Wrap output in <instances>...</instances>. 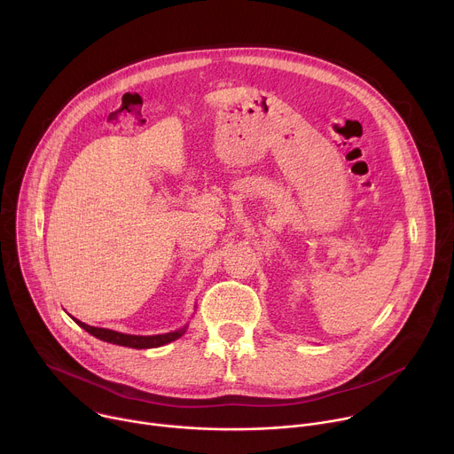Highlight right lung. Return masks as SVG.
Returning a JSON list of instances; mask_svg holds the SVG:
<instances>
[{
  "mask_svg": "<svg viewBox=\"0 0 454 454\" xmlns=\"http://www.w3.org/2000/svg\"><path fill=\"white\" fill-rule=\"evenodd\" d=\"M75 319V317H74ZM77 321V325L82 327L86 333H90L91 336L102 340V341H107V343H113V345H120V347H129V348H156V347H161V345H167L177 338H181L184 333H186V327L179 329V331H174V333H168V334H158V336H131V334H121V333H116V331H109V329H100V327H91V325H86V323Z\"/></svg>",
  "mask_w": 454,
  "mask_h": 454,
  "instance_id": "obj_1",
  "label": "right lung"
}]
</instances>
